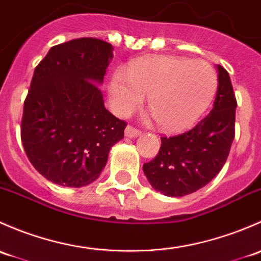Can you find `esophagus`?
Wrapping results in <instances>:
<instances>
[{
	"label": "esophagus",
	"instance_id": "34e87169",
	"mask_svg": "<svg viewBox=\"0 0 261 261\" xmlns=\"http://www.w3.org/2000/svg\"><path fill=\"white\" fill-rule=\"evenodd\" d=\"M139 133H141V130L134 128L133 125H127V128H125V137H128V138H134Z\"/></svg>",
	"mask_w": 261,
	"mask_h": 261
}]
</instances>
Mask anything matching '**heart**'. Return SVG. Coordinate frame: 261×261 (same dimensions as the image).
<instances>
[{"label": "heart", "instance_id": "1", "mask_svg": "<svg viewBox=\"0 0 261 261\" xmlns=\"http://www.w3.org/2000/svg\"><path fill=\"white\" fill-rule=\"evenodd\" d=\"M216 87V72L205 61L152 56L133 63L127 71H118L111 96L120 115L129 114L148 96V108L158 125L181 130L202 114Z\"/></svg>", "mask_w": 261, "mask_h": 261}]
</instances>
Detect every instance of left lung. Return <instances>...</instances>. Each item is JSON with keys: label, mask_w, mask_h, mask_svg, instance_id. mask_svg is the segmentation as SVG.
I'll return each instance as SVG.
<instances>
[{"label": "left lung", "mask_w": 261, "mask_h": 261, "mask_svg": "<svg viewBox=\"0 0 261 261\" xmlns=\"http://www.w3.org/2000/svg\"><path fill=\"white\" fill-rule=\"evenodd\" d=\"M214 108L190 130L161 137L157 155L143 171L154 190L181 197L202 189L221 171L235 138L238 106L229 72L221 65Z\"/></svg>", "instance_id": "1"}]
</instances>
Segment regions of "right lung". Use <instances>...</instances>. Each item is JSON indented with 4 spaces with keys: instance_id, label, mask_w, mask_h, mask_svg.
<instances>
[{
    "instance_id": "right-lung-1",
    "label": "right lung",
    "mask_w": 261,
    "mask_h": 261,
    "mask_svg": "<svg viewBox=\"0 0 261 261\" xmlns=\"http://www.w3.org/2000/svg\"><path fill=\"white\" fill-rule=\"evenodd\" d=\"M113 58L109 42L80 37L53 46L35 68L23 101L21 142L40 174L66 187L87 186L107 165L127 123L104 107L96 84Z\"/></svg>"
}]
</instances>
